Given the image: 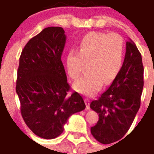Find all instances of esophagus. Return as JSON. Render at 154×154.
Instances as JSON below:
<instances>
[{"label":"esophagus","mask_w":154,"mask_h":154,"mask_svg":"<svg viewBox=\"0 0 154 154\" xmlns=\"http://www.w3.org/2000/svg\"><path fill=\"white\" fill-rule=\"evenodd\" d=\"M85 106H86V109L89 110L90 109V99L89 98H85Z\"/></svg>","instance_id":"34e87169"}]
</instances>
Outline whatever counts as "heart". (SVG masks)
<instances>
[{"mask_svg":"<svg viewBox=\"0 0 154 154\" xmlns=\"http://www.w3.org/2000/svg\"><path fill=\"white\" fill-rule=\"evenodd\" d=\"M124 41L117 34L92 31L81 39L77 52L71 51L66 58V69L72 79H78L85 63L89 73L75 82L77 92L94 96L105 84H110L119 74L124 60Z\"/></svg>","mask_w":154,"mask_h":154,"instance_id":"heart-1","label":"heart"}]
</instances>
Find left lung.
<instances>
[{
    "label": "left lung",
    "mask_w": 154,
    "mask_h": 154,
    "mask_svg": "<svg viewBox=\"0 0 154 154\" xmlns=\"http://www.w3.org/2000/svg\"><path fill=\"white\" fill-rule=\"evenodd\" d=\"M143 86L141 55L136 44L129 39L118 76L98 100L90 103V108L99 116L98 123L90 128L91 134L98 142L108 145L126 134L140 108Z\"/></svg>",
    "instance_id": "obj_1"
}]
</instances>
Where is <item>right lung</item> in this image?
I'll list each match as a JSON object with an SVG mask.
<instances>
[{
  "label": "right lung",
  "mask_w": 154,
  "mask_h": 154,
  "mask_svg": "<svg viewBox=\"0 0 154 154\" xmlns=\"http://www.w3.org/2000/svg\"><path fill=\"white\" fill-rule=\"evenodd\" d=\"M66 35L62 27L43 29L22 50L16 92L26 124L36 136L53 139L61 134L69 116L85 108L77 92L69 94L62 52Z\"/></svg>",
  "instance_id": "add662e5"
}]
</instances>
